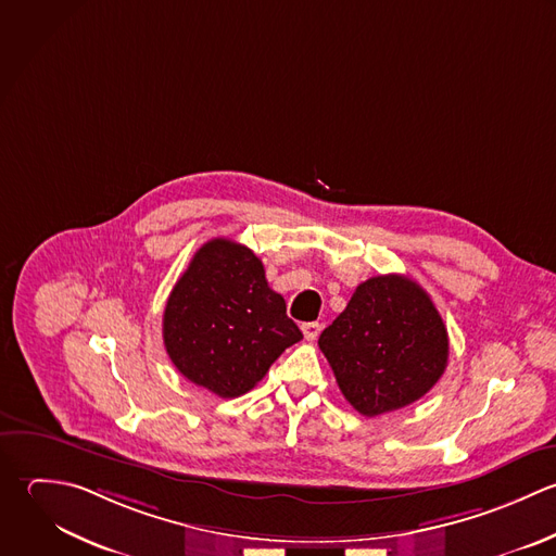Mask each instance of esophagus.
Instances as JSON below:
<instances>
[{"mask_svg":"<svg viewBox=\"0 0 556 556\" xmlns=\"http://www.w3.org/2000/svg\"><path fill=\"white\" fill-rule=\"evenodd\" d=\"M301 329H303V336H305V340H309V342H312V340H316V338L320 336V329H323V325H320V323H305Z\"/></svg>","mask_w":556,"mask_h":556,"instance_id":"1","label":"esophagus"}]
</instances>
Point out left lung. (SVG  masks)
<instances>
[{"mask_svg":"<svg viewBox=\"0 0 556 556\" xmlns=\"http://www.w3.org/2000/svg\"><path fill=\"white\" fill-rule=\"evenodd\" d=\"M318 346L344 399L368 418L422 399L448 364V331L440 312L403 275L359 283L346 309L320 333Z\"/></svg>","mask_w":556,"mask_h":556,"instance_id":"left-lung-1","label":"left lung"}]
</instances>
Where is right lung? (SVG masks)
I'll use <instances>...</instances> for the list:
<instances>
[{"instance_id": "obj_1", "label": "right lung", "mask_w": 556, "mask_h": 556, "mask_svg": "<svg viewBox=\"0 0 556 556\" xmlns=\"http://www.w3.org/2000/svg\"><path fill=\"white\" fill-rule=\"evenodd\" d=\"M162 338L188 381L236 399L253 390L303 333L288 318L283 296L270 290L262 260L244 244L214 238L177 279Z\"/></svg>"}]
</instances>
